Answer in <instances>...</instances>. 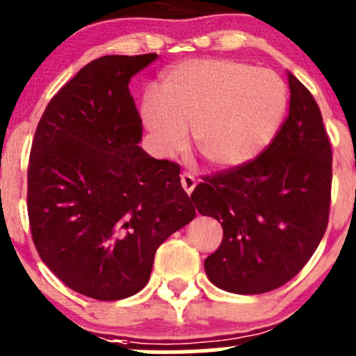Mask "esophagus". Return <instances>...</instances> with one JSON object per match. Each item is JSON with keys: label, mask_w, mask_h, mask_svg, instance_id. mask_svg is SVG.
<instances>
[{"label": "esophagus", "mask_w": 356, "mask_h": 356, "mask_svg": "<svg viewBox=\"0 0 356 356\" xmlns=\"http://www.w3.org/2000/svg\"><path fill=\"white\" fill-rule=\"evenodd\" d=\"M181 184H182V188H184V191L188 193V195H191V193L195 191V188H196V179L193 177L191 174H182L181 175Z\"/></svg>", "instance_id": "obj_1"}]
</instances>
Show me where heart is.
Masks as SVG:
<instances>
[{"label":"heart","instance_id":"heart-1","mask_svg":"<svg viewBox=\"0 0 356 356\" xmlns=\"http://www.w3.org/2000/svg\"><path fill=\"white\" fill-rule=\"evenodd\" d=\"M286 108L288 89L275 72L236 60L195 58L165 72L160 96L143 98L141 117L161 155L181 152L191 129L201 158L232 170L270 145Z\"/></svg>","mask_w":356,"mask_h":356}]
</instances>
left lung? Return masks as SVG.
<instances>
[{
	"mask_svg": "<svg viewBox=\"0 0 356 356\" xmlns=\"http://www.w3.org/2000/svg\"><path fill=\"white\" fill-rule=\"evenodd\" d=\"M289 115L260 156L204 177L191 200L220 222L224 238L204 260L217 288L261 294L305 267L329 222L332 152L312 92L288 72Z\"/></svg>",
	"mask_w": 356,
	"mask_h": 356,
	"instance_id": "8db88e82",
	"label": "left lung"
}]
</instances>
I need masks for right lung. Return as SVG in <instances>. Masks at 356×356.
Returning a JSON list of instances; mask_svg holds the SVG:
<instances>
[{
  "label": "right lung",
  "mask_w": 356,
  "mask_h": 356,
  "mask_svg": "<svg viewBox=\"0 0 356 356\" xmlns=\"http://www.w3.org/2000/svg\"><path fill=\"white\" fill-rule=\"evenodd\" d=\"M156 56L92 60L53 96L32 141L27 211L35 250L63 284L95 300L145 288L158 246L196 215L179 165L139 146L129 82Z\"/></svg>",
  "instance_id": "1"
}]
</instances>
